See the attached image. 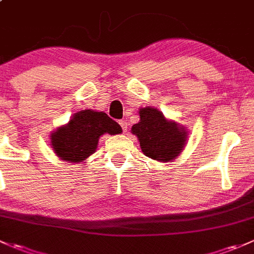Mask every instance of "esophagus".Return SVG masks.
<instances>
[{"label":"esophagus","mask_w":254,"mask_h":254,"mask_svg":"<svg viewBox=\"0 0 254 254\" xmlns=\"http://www.w3.org/2000/svg\"><path fill=\"white\" fill-rule=\"evenodd\" d=\"M120 125H121L122 129H124V132H127V128H128V124L126 121H120Z\"/></svg>","instance_id":"34e87169"}]
</instances>
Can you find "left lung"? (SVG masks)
<instances>
[{"label": "left lung", "instance_id": "1", "mask_svg": "<svg viewBox=\"0 0 254 254\" xmlns=\"http://www.w3.org/2000/svg\"><path fill=\"white\" fill-rule=\"evenodd\" d=\"M139 122L133 125L130 132L137 135L143 154L161 163L175 160L187 142L186 128L166 120L163 112L151 106L139 109Z\"/></svg>", "mask_w": 254, "mask_h": 254}]
</instances>
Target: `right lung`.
<instances>
[{"label": "right lung", "instance_id": "right-lung-1", "mask_svg": "<svg viewBox=\"0 0 254 254\" xmlns=\"http://www.w3.org/2000/svg\"><path fill=\"white\" fill-rule=\"evenodd\" d=\"M121 132V126L105 112L82 110L73 115L68 124L52 132L50 140L52 150L61 160L77 164L94 154L101 135Z\"/></svg>", "mask_w": 254, "mask_h": 254}]
</instances>
